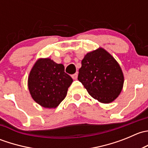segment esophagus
<instances>
[{"instance_id":"obj_1","label":"esophagus","mask_w":148,"mask_h":148,"mask_svg":"<svg viewBox=\"0 0 148 148\" xmlns=\"http://www.w3.org/2000/svg\"><path fill=\"white\" fill-rule=\"evenodd\" d=\"M71 77H72L73 79H77V77H78V74H77V73H75V74H72V75H71Z\"/></svg>"}]
</instances>
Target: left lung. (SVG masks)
Listing matches in <instances>:
<instances>
[{"label": "left lung", "instance_id": "1", "mask_svg": "<svg viewBox=\"0 0 148 148\" xmlns=\"http://www.w3.org/2000/svg\"><path fill=\"white\" fill-rule=\"evenodd\" d=\"M78 80L94 99L107 104L120 95L124 75L114 58L99 48L84 56L79 70Z\"/></svg>", "mask_w": 148, "mask_h": 148}]
</instances>
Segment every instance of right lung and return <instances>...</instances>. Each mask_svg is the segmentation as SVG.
Masks as SVG:
<instances>
[{"mask_svg":"<svg viewBox=\"0 0 148 148\" xmlns=\"http://www.w3.org/2000/svg\"><path fill=\"white\" fill-rule=\"evenodd\" d=\"M73 79L64 66L51 59H39L30 71L28 86L36 102L45 108H55L66 97Z\"/></svg>","mask_w":148,"mask_h":148,"instance_id":"obj_1","label":"right lung"}]
</instances>
